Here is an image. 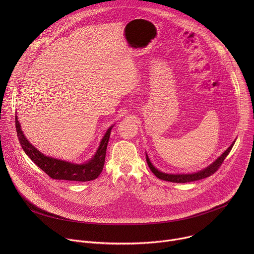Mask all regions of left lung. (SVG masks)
Listing matches in <instances>:
<instances>
[{
    "label": "left lung",
    "mask_w": 254,
    "mask_h": 254,
    "mask_svg": "<svg viewBox=\"0 0 254 254\" xmlns=\"http://www.w3.org/2000/svg\"><path fill=\"white\" fill-rule=\"evenodd\" d=\"M235 141L232 142L231 146L218 158L217 159L213 164H211L209 167H207L206 169L200 171V172H197L195 174H182V175H172V174H166V173H162L160 171H158L151 163L150 159L148 158V156L146 157L147 158V163L151 169V171L156 175V177H158L159 179L161 180H164V181H168V182H174V183H188V182H193V181H198V180H201V179H204V178H207L211 175H213L217 170H218L220 168V166L222 165V163L224 162L225 158L228 156V154L230 153L233 144H234Z\"/></svg>",
    "instance_id": "8db88e82"
}]
</instances>
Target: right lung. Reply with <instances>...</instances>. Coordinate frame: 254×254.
I'll use <instances>...</instances> for the list:
<instances>
[{
  "instance_id": "1",
  "label": "right lung",
  "mask_w": 254,
  "mask_h": 254,
  "mask_svg": "<svg viewBox=\"0 0 254 254\" xmlns=\"http://www.w3.org/2000/svg\"><path fill=\"white\" fill-rule=\"evenodd\" d=\"M15 120H16L15 121L16 130H17L18 138H19L20 144L22 146V149L28 155V157L42 171H44L50 178L56 179V180L86 182V181H91L96 179L102 172L104 161H105L107 143H108V139H110L111 130L113 127H111L105 132L94 157L86 164L76 165V164L64 162L61 160L53 159L41 154L37 149H35L32 146V144L28 141V139L25 137V135L23 134V131L21 130V127L17 117H15Z\"/></svg>"
}]
</instances>
